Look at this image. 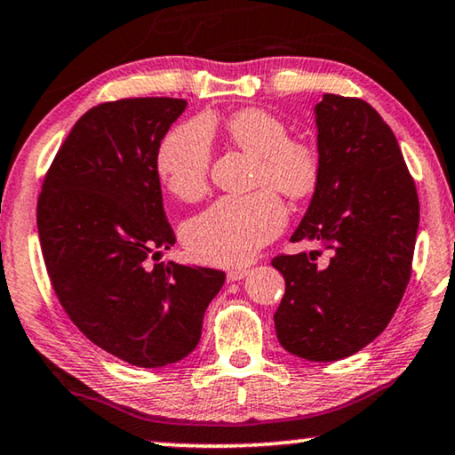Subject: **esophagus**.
Masks as SVG:
<instances>
[{
  "mask_svg": "<svg viewBox=\"0 0 455 455\" xmlns=\"http://www.w3.org/2000/svg\"><path fill=\"white\" fill-rule=\"evenodd\" d=\"M247 275V269H230L228 274H227V280L228 282H239V280H243V277Z\"/></svg>",
  "mask_w": 455,
  "mask_h": 455,
  "instance_id": "34e87169",
  "label": "esophagus"
}]
</instances>
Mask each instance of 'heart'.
<instances>
[{
    "label": "heart",
    "mask_w": 455,
    "mask_h": 455,
    "mask_svg": "<svg viewBox=\"0 0 455 455\" xmlns=\"http://www.w3.org/2000/svg\"><path fill=\"white\" fill-rule=\"evenodd\" d=\"M228 140L257 159L255 186H271L290 200L315 192L321 161L313 145L290 139L280 116L261 108H245L225 120ZM212 148L202 122H186L161 139L155 172L180 200H196L206 192ZM271 188L247 196H225L204 212L189 219L181 236L196 259L216 266H236L253 257L280 233L286 206Z\"/></svg>",
    "instance_id": "obj_1"
}]
</instances>
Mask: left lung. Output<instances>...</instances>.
<instances>
[{
    "mask_svg": "<svg viewBox=\"0 0 455 455\" xmlns=\"http://www.w3.org/2000/svg\"><path fill=\"white\" fill-rule=\"evenodd\" d=\"M316 114L321 175L292 241L331 251L277 255L286 280L275 310L282 347L337 362L382 333L411 280L419 196L395 132L368 101L324 93Z\"/></svg>",
    "mask_w": 455,
    "mask_h": 455,
    "instance_id": "1",
    "label": "left lung"
}]
</instances>
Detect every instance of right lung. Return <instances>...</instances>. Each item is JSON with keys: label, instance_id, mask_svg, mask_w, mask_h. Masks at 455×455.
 Returning <instances> with one entry per match:
<instances>
[{"label": "right lung", "instance_id": "add662e5", "mask_svg": "<svg viewBox=\"0 0 455 455\" xmlns=\"http://www.w3.org/2000/svg\"><path fill=\"white\" fill-rule=\"evenodd\" d=\"M188 101L126 98L81 116L54 155L36 222L54 294L108 354L161 368L192 354L225 271L148 259L175 245L155 153Z\"/></svg>", "mask_w": 455, "mask_h": 455}]
</instances>
